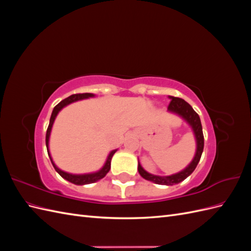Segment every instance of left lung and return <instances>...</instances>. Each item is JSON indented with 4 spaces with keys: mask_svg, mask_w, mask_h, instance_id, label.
<instances>
[{
    "mask_svg": "<svg viewBox=\"0 0 251 251\" xmlns=\"http://www.w3.org/2000/svg\"><path fill=\"white\" fill-rule=\"evenodd\" d=\"M170 100H171V102L168 107V111L175 114H178L180 117L183 118L186 123L192 126L195 134L196 142H197V150H196V154L193 161L189 163L183 171H181L177 174L171 175V176H156V175H151L147 171H144L142 166L140 165V163L138 162V172L140 174V176L146 180L151 181L156 184H161V185L178 184L180 182L185 180L189 175L195 171L197 165H198L202 155V151H203V148H204V136L202 131V125H201V120L198 114L195 112V110L192 108L191 104L187 103L184 100H182V98L170 96Z\"/></svg>",
    "mask_w": 251,
    "mask_h": 251,
    "instance_id": "left-lung-1",
    "label": "left lung"
}]
</instances>
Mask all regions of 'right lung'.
Here are the masks:
<instances>
[{
  "label": "right lung",
  "mask_w": 251,
  "mask_h": 251,
  "mask_svg": "<svg viewBox=\"0 0 251 251\" xmlns=\"http://www.w3.org/2000/svg\"><path fill=\"white\" fill-rule=\"evenodd\" d=\"M94 94L92 93H82V94H73L69 97L65 98L64 100L60 101L59 103H57L54 109H53L52 111V114H51V117H50V123H49V126H48V128H47V133H46V147H47V151H48V155H49V158L51 160V163L53 165V168L55 169V171L62 176L64 179H66L67 181L71 182V183L73 184H76V185H83V184H90V183H94V182L98 181L102 179L105 175H107L111 169V159L113 157V155L115 154L116 150L112 151L111 153L109 154L108 158H107V161H105L104 165L102 166V168L98 171V172H95V173H90V174H82V175H74V174H69V173H66L62 170H59L57 166L54 164V162H53L52 158H51V155L49 153V138H50V133H51V128H52V126H53V123H54L55 120V117L57 116L58 112L62 110L63 108H65L66 105L70 104L74 101H77V100H85V98H89V97H93Z\"/></svg>",
  "instance_id": "right-lung-1"
}]
</instances>
